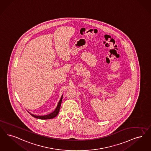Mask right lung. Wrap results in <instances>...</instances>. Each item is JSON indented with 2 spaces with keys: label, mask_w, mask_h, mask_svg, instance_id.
<instances>
[{
  "label": "right lung",
  "mask_w": 151,
  "mask_h": 151,
  "mask_svg": "<svg viewBox=\"0 0 151 151\" xmlns=\"http://www.w3.org/2000/svg\"><path fill=\"white\" fill-rule=\"evenodd\" d=\"M62 98H63V95L61 96L60 100L59 101V102L58 103L56 109H55L54 111L50 114H49L48 115H44V116H36V115H33L32 114H31L30 112L28 111V112L30 114L32 117L36 118V119H42V120H48V119H53L55 116H57V115L58 114L59 112H60V105H61V103L62 101Z\"/></svg>",
  "instance_id": "right-lung-1"
}]
</instances>
